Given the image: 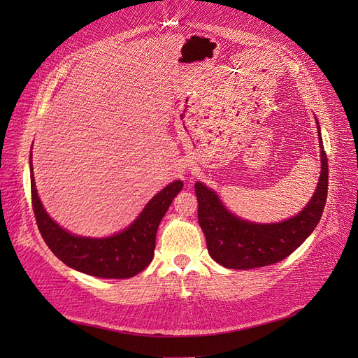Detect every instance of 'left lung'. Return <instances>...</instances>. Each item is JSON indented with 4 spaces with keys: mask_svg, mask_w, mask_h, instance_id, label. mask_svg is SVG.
<instances>
[{
    "mask_svg": "<svg viewBox=\"0 0 358 358\" xmlns=\"http://www.w3.org/2000/svg\"><path fill=\"white\" fill-rule=\"evenodd\" d=\"M317 129L321 152V173L317 189L303 210L285 221L259 224L242 220L225 208L213 189L201 182L194 185L199 200V222L208 243L209 255L216 263L237 270L275 264L294 252L315 230L326 206L329 188L327 155L318 119Z\"/></svg>",
    "mask_w": 358,
    "mask_h": 358,
    "instance_id": "obj_1",
    "label": "left lung"
}]
</instances>
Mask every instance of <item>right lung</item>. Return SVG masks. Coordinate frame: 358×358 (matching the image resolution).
Returning a JSON list of instances; mask_svg holds the SVG:
<instances>
[{"label": "right lung", "instance_id": "1", "mask_svg": "<svg viewBox=\"0 0 358 358\" xmlns=\"http://www.w3.org/2000/svg\"><path fill=\"white\" fill-rule=\"evenodd\" d=\"M29 173L32 208L38 230L50 251L78 272L107 279L136 276L152 262L158 225L173 199L183 188L182 180L169 183L148 201L137 218L122 231L109 237H85L62 229L46 212L37 194L31 154Z\"/></svg>", "mask_w": 358, "mask_h": 358}]
</instances>
